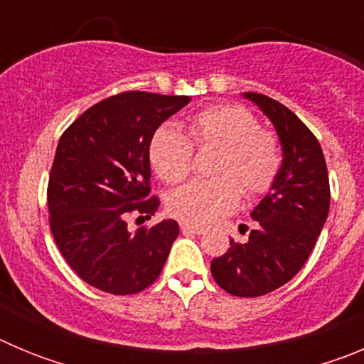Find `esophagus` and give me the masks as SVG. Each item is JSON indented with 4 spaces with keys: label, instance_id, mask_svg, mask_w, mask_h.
Wrapping results in <instances>:
<instances>
[{
    "label": "esophagus",
    "instance_id": "obj_1",
    "mask_svg": "<svg viewBox=\"0 0 364 364\" xmlns=\"http://www.w3.org/2000/svg\"><path fill=\"white\" fill-rule=\"evenodd\" d=\"M180 230L184 231V233H195V235H204L205 231V228H202V226H197V224H191V222H182V224H180Z\"/></svg>",
    "mask_w": 364,
    "mask_h": 364
}]
</instances>
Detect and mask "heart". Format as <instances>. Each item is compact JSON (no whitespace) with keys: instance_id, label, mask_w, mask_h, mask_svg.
I'll return each mask as SVG.
<instances>
[{"instance_id":"b5f03b06","label":"heart","mask_w":364,"mask_h":364,"mask_svg":"<svg viewBox=\"0 0 364 364\" xmlns=\"http://www.w3.org/2000/svg\"><path fill=\"white\" fill-rule=\"evenodd\" d=\"M188 137L175 124L154 131L149 159L154 171L169 184L182 182L191 171L193 139L198 146H220L215 164L217 178L193 180L171 193L167 208L191 224H213L237 210L242 198L268 191L282 166L277 136L260 129L257 117L239 104L210 105L188 120Z\"/></svg>"}]
</instances>
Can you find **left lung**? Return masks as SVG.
<instances>
[{
    "label": "left lung",
    "mask_w": 364,
    "mask_h": 364,
    "mask_svg": "<svg viewBox=\"0 0 364 364\" xmlns=\"http://www.w3.org/2000/svg\"><path fill=\"white\" fill-rule=\"evenodd\" d=\"M272 122L282 166L268 195L253 208L247 242L233 239L211 260L217 284L237 297H259L294 279L310 257L330 210V182L317 138L277 100L242 92Z\"/></svg>",
    "instance_id": "left-lung-1"
}]
</instances>
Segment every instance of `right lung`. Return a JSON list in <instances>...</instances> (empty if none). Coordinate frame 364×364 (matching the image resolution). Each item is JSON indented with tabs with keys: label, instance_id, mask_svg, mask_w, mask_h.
<instances>
[{
	"label": "right lung",
	"instance_id": "1",
	"mask_svg": "<svg viewBox=\"0 0 364 364\" xmlns=\"http://www.w3.org/2000/svg\"><path fill=\"white\" fill-rule=\"evenodd\" d=\"M191 102L189 96L129 91L111 96L73 122L50 169V230L70 268L112 295L146 290L159 279L178 224L164 218L131 231L127 217L159 210L149 195L154 131Z\"/></svg>",
	"mask_w": 364,
	"mask_h": 364
}]
</instances>
